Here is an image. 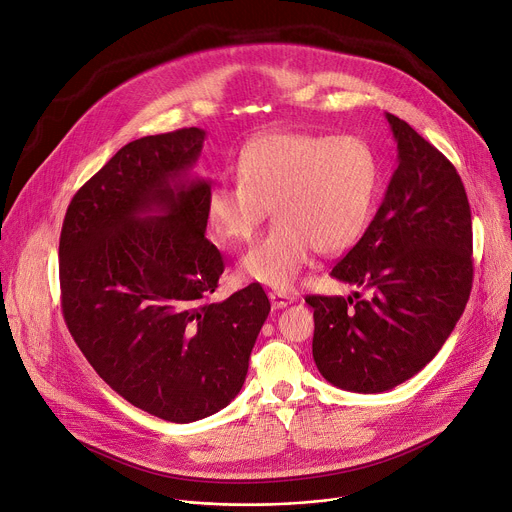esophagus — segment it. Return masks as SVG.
<instances>
[{
	"instance_id": "1",
	"label": "esophagus",
	"mask_w": 512,
	"mask_h": 512,
	"mask_svg": "<svg viewBox=\"0 0 512 512\" xmlns=\"http://www.w3.org/2000/svg\"><path fill=\"white\" fill-rule=\"evenodd\" d=\"M268 299H270V303H272V309L287 307L289 303L295 301L293 295H287V293H281V291H270V293H268Z\"/></svg>"
}]
</instances>
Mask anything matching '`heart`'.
<instances>
[{
	"mask_svg": "<svg viewBox=\"0 0 512 512\" xmlns=\"http://www.w3.org/2000/svg\"><path fill=\"white\" fill-rule=\"evenodd\" d=\"M238 178L211 186L207 221L223 242H246L272 209L277 223L244 254L240 268L254 283L287 291L313 252L332 256L359 242L381 170L365 139L270 133L242 149Z\"/></svg>",
	"mask_w": 512,
	"mask_h": 512,
	"instance_id": "heart-1",
	"label": "heart"
}]
</instances>
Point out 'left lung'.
<instances>
[{
  "mask_svg": "<svg viewBox=\"0 0 512 512\" xmlns=\"http://www.w3.org/2000/svg\"><path fill=\"white\" fill-rule=\"evenodd\" d=\"M398 168L363 238L332 277L361 297L307 295L313 361L332 385L379 393L435 359L474 281L471 211L455 166L406 121L385 114Z\"/></svg>",
  "mask_w": 512,
  "mask_h": 512,
  "instance_id": "obj_1",
  "label": "left lung"
}]
</instances>
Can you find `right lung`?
<instances>
[{
    "label": "right lung",
    "instance_id": "obj_1",
    "mask_svg": "<svg viewBox=\"0 0 512 512\" xmlns=\"http://www.w3.org/2000/svg\"><path fill=\"white\" fill-rule=\"evenodd\" d=\"M203 129L116 151L71 199L59 240L65 324L94 371L133 406L194 422L238 396L270 301L258 283L221 303L205 238L209 180L190 178Z\"/></svg>",
    "mask_w": 512,
    "mask_h": 512
}]
</instances>
